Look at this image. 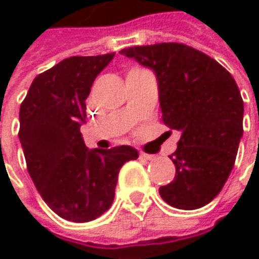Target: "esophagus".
I'll return each instance as SVG.
<instances>
[{"mask_svg":"<svg viewBox=\"0 0 259 259\" xmlns=\"http://www.w3.org/2000/svg\"><path fill=\"white\" fill-rule=\"evenodd\" d=\"M140 157L144 158V159H147V161H152V159H155L154 155H151V154H145V152H141V154H140Z\"/></svg>","mask_w":259,"mask_h":259,"instance_id":"34e87169","label":"esophagus"}]
</instances>
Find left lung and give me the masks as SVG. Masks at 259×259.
Returning <instances> with one entry per match:
<instances>
[{
  "label": "left lung",
  "instance_id": "left-lung-1",
  "mask_svg": "<svg viewBox=\"0 0 259 259\" xmlns=\"http://www.w3.org/2000/svg\"><path fill=\"white\" fill-rule=\"evenodd\" d=\"M121 54L154 69L162 121L181 131L172 182L159 195L174 208L197 209L221 192L242 137L244 101L230 72L181 42L137 45Z\"/></svg>",
  "mask_w": 259,
  "mask_h": 259
}]
</instances>
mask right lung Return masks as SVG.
Listing matches in <instances>:
<instances>
[{
  "instance_id": "obj_1",
  "label": "right lung",
  "mask_w": 259,
  "mask_h": 259,
  "mask_svg": "<svg viewBox=\"0 0 259 259\" xmlns=\"http://www.w3.org/2000/svg\"><path fill=\"white\" fill-rule=\"evenodd\" d=\"M114 53L69 57L36 75L20 108L27 169L47 205L61 218L88 223L108 209L118 172L138 151L121 145L88 151L81 124L94 79Z\"/></svg>"
}]
</instances>
